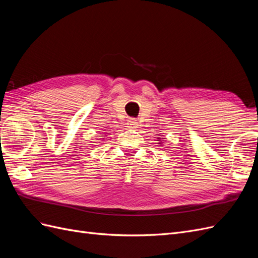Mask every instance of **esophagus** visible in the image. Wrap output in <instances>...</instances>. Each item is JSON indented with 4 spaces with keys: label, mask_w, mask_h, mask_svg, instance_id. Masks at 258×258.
I'll use <instances>...</instances> for the list:
<instances>
[{
    "label": "esophagus",
    "mask_w": 258,
    "mask_h": 258,
    "mask_svg": "<svg viewBox=\"0 0 258 258\" xmlns=\"http://www.w3.org/2000/svg\"><path fill=\"white\" fill-rule=\"evenodd\" d=\"M128 124L130 127H138V122H137V119L136 118H130L129 120H128Z\"/></svg>",
    "instance_id": "1"
}]
</instances>
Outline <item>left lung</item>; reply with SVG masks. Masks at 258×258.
Here are the masks:
<instances>
[{"mask_svg": "<svg viewBox=\"0 0 258 258\" xmlns=\"http://www.w3.org/2000/svg\"><path fill=\"white\" fill-rule=\"evenodd\" d=\"M158 139H159V138H158Z\"/></svg>", "mask_w": 258, "mask_h": 258, "instance_id": "obj_1", "label": "left lung"}]
</instances>
